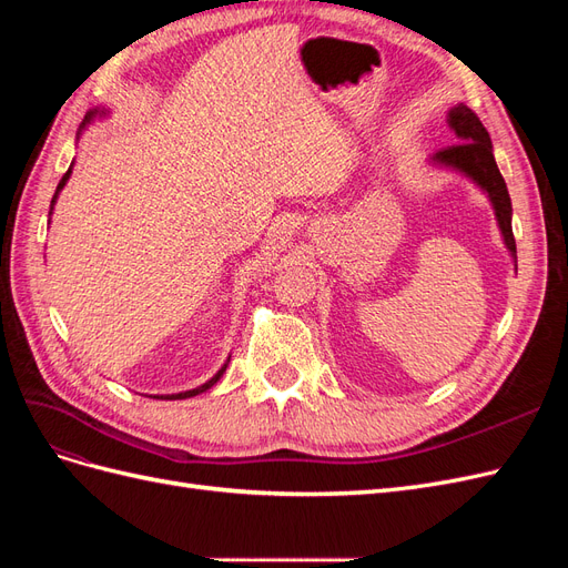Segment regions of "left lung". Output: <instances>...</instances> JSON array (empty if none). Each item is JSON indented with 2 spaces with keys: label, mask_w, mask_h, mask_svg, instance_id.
Masks as SVG:
<instances>
[{
  "label": "left lung",
  "mask_w": 568,
  "mask_h": 568,
  "mask_svg": "<svg viewBox=\"0 0 568 568\" xmlns=\"http://www.w3.org/2000/svg\"><path fill=\"white\" fill-rule=\"evenodd\" d=\"M448 125L457 136V144H450L434 153L432 163L450 168L484 189L495 211L497 227L503 232L505 246L511 257H517V242H514L511 234V199L500 170H497L488 130L480 123L478 115L464 104L450 109Z\"/></svg>",
  "instance_id": "1"
}]
</instances>
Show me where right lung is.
I'll return each mask as SVG.
<instances>
[{
	"mask_svg": "<svg viewBox=\"0 0 568 568\" xmlns=\"http://www.w3.org/2000/svg\"><path fill=\"white\" fill-rule=\"evenodd\" d=\"M106 113H109L106 109H92V111H88V115H84L82 125H80V132H82V128H88L97 115H106ZM71 173H73V168H68V173L61 178V182H59V186H57V194H54V199H51V211H54V203H57V199H59V192L65 186V182H68V178H71ZM227 363H230V359H227ZM227 363L217 369V374L213 376V379H209V382L196 386V388H192V390H182V393H173V395H153V398H159V400H184V398H194V395H199V393H203V390H209L211 386H215V384L220 382V376L225 374V369H227Z\"/></svg>",
	"mask_w": 568,
	"mask_h": 568,
	"instance_id": "1",
	"label": "right lung"
}]
</instances>
